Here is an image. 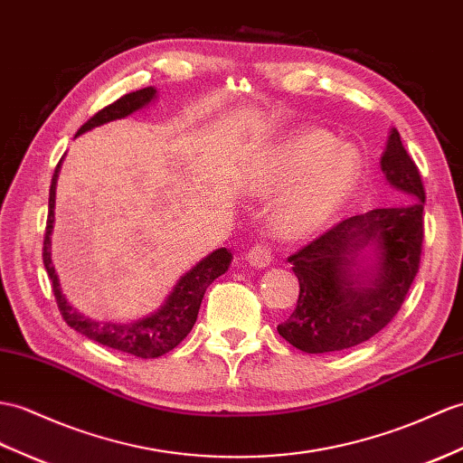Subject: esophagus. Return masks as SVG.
I'll return each mask as SVG.
<instances>
[{
    "mask_svg": "<svg viewBox=\"0 0 463 463\" xmlns=\"http://www.w3.org/2000/svg\"><path fill=\"white\" fill-rule=\"evenodd\" d=\"M274 252L272 246L268 242H256L250 246V250L246 252V260H249L256 268H264L272 262Z\"/></svg>",
    "mask_w": 463,
    "mask_h": 463,
    "instance_id": "34e87169",
    "label": "esophagus"
}]
</instances>
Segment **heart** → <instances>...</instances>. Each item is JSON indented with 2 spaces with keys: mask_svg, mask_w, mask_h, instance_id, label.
<instances>
[{
  "mask_svg": "<svg viewBox=\"0 0 463 463\" xmlns=\"http://www.w3.org/2000/svg\"><path fill=\"white\" fill-rule=\"evenodd\" d=\"M361 159L321 128H307L268 146L254 159L249 185L260 195H288L276 207L274 222L284 234L321 227L353 195L361 181Z\"/></svg>",
  "mask_w": 463,
  "mask_h": 463,
  "instance_id": "obj_1",
  "label": "heart"
}]
</instances>
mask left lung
<instances>
[{"mask_svg":"<svg viewBox=\"0 0 463 463\" xmlns=\"http://www.w3.org/2000/svg\"><path fill=\"white\" fill-rule=\"evenodd\" d=\"M381 169L392 187L418 201L343 219L288 258L298 276L299 296L278 333L299 351H343L377 335L399 314L414 282L424 241L426 193L420 171L396 128L381 157ZM373 240L380 246V260L364 283L356 274V256Z\"/></svg>","mask_w":463,"mask_h":463,"instance_id":"1","label":"left lung"}]
</instances>
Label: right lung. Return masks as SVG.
<instances>
[{"label": "right lung", "instance_id": "right-lung-1", "mask_svg": "<svg viewBox=\"0 0 463 463\" xmlns=\"http://www.w3.org/2000/svg\"><path fill=\"white\" fill-rule=\"evenodd\" d=\"M156 96V89L147 86V89L136 90L130 94H124L122 99L116 102L104 106L102 110L96 112L90 120H86L77 136L84 134L86 130H92V128L106 124L110 120H118V118H126L132 112L139 110L147 102H152ZM59 167L61 161L55 167V174L51 179V189H49V214H47V227L45 236H43V264H45V270L51 278V288L52 294H55L57 306L62 319L74 329L82 333L84 337H89L100 345H106L110 349H116L120 353L134 354L139 359H156L165 354L167 351L175 349L179 343L189 335L197 321L199 307L203 302V296H205L207 288L213 280H217L219 276L229 270L232 254L227 249H219L213 254L189 270L185 276L181 278L174 292L169 294L167 302L164 307L157 309L152 317L134 321V324H110V321H94L80 316L77 309H74L64 296L61 294L59 288V278L55 274V266L51 262V231H52V221H55V185L59 177Z\"/></svg>", "mask_w": 463, "mask_h": 463}]
</instances>
